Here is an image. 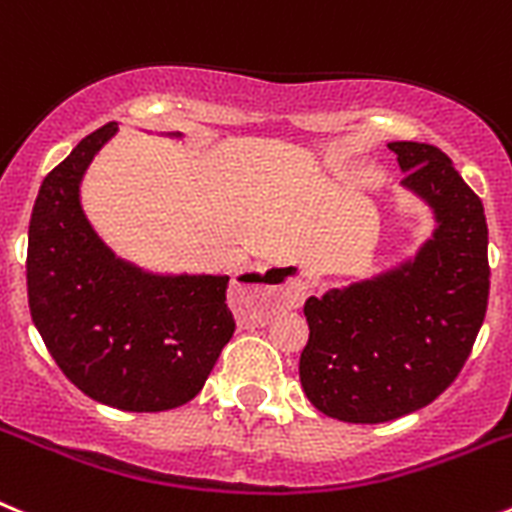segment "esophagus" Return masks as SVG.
Masks as SVG:
<instances>
[{
	"label": "esophagus",
	"mask_w": 512,
	"mask_h": 512,
	"mask_svg": "<svg viewBox=\"0 0 512 512\" xmlns=\"http://www.w3.org/2000/svg\"><path fill=\"white\" fill-rule=\"evenodd\" d=\"M307 277L297 269H269L256 282H238L230 289V305L243 325H264L279 307H300Z\"/></svg>",
	"instance_id": "1"
}]
</instances>
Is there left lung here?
<instances>
[{
	"label": "left lung",
	"instance_id": "8db88e82",
	"mask_svg": "<svg viewBox=\"0 0 512 512\" xmlns=\"http://www.w3.org/2000/svg\"><path fill=\"white\" fill-rule=\"evenodd\" d=\"M436 230L415 259L305 302L307 400L343 423H387L436 400L469 359L490 297L485 207L436 146L390 143Z\"/></svg>",
	"mask_w": 512,
	"mask_h": 512
}]
</instances>
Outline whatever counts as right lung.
Instances as JSON below:
<instances>
[{"mask_svg": "<svg viewBox=\"0 0 512 512\" xmlns=\"http://www.w3.org/2000/svg\"><path fill=\"white\" fill-rule=\"evenodd\" d=\"M107 122L45 176L27 230V302L45 348L84 395L128 413L179 408L233 338L228 277L148 274L117 259L81 210L79 184Z\"/></svg>", "mask_w": 512, "mask_h": 512, "instance_id": "right-lung-1", "label": "right lung"}]
</instances>
